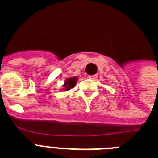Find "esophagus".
Returning a JSON list of instances; mask_svg holds the SVG:
<instances>
[{
  "instance_id": "1",
  "label": "esophagus",
  "mask_w": 158,
  "mask_h": 158,
  "mask_svg": "<svg viewBox=\"0 0 158 158\" xmlns=\"http://www.w3.org/2000/svg\"><path fill=\"white\" fill-rule=\"evenodd\" d=\"M89 78L90 79H96V78H97V75H91V76H89Z\"/></svg>"
}]
</instances>
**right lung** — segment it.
<instances>
[{"mask_svg": "<svg viewBox=\"0 0 158 158\" xmlns=\"http://www.w3.org/2000/svg\"><path fill=\"white\" fill-rule=\"evenodd\" d=\"M77 77H72V78H68V79H67L66 80V82L65 84H64V87H65V89L64 90H68L69 89H71V88H73L74 85H75L76 82H77Z\"/></svg>", "mask_w": 158, "mask_h": 158, "instance_id": "1", "label": "right lung"}]
</instances>
